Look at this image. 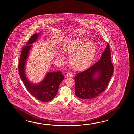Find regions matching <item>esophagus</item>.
<instances>
[{
	"label": "esophagus",
	"mask_w": 134,
	"mask_h": 134,
	"mask_svg": "<svg viewBox=\"0 0 134 134\" xmlns=\"http://www.w3.org/2000/svg\"><path fill=\"white\" fill-rule=\"evenodd\" d=\"M72 76H73V74L71 72H68L66 74L67 77H72Z\"/></svg>",
	"instance_id": "obj_1"
}]
</instances>
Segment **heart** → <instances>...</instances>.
I'll return each instance as SVG.
<instances>
[{"instance_id":"heart-1","label":"heart","mask_w":134,"mask_h":134,"mask_svg":"<svg viewBox=\"0 0 134 134\" xmlns=\"http://www.w3.org/2000/svg\"><path fill=\"white\" fill-rule=\"evenodd\" d=\"M62 51L67 55H71L69 64L76 71H82L91 65L96 54L95 45L92 42H86L82 38L73 39L66 42L62 46ZM59 58H63L64 55L58 52Z\"/></svg>"}]
</instances>
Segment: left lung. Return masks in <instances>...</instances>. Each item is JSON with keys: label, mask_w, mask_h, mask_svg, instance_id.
I'll list each match as a JSON object with an SVG mask.
<instances>
[{"label": "left lung", "mask_w": 134, "mask_h": 134, "mask_svg": "<svg viewBox=\"0 0 134 134\" xmlns=\"http://www.w3.org/2000/svg\"><path fill=\"white\" fill-rule=\"evenodd\" d=\"M110 45L107 44L100 58L92 66L74 77L76 96L85 100H92L107 88L113 74Z\"/></svg>", "instance_id": "8db88e82"}]
</instances>
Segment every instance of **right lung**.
<instances>
[{"label": "right lung", "mask_w": 134, "mask_h": 134, "mask_svg": "<svg viewBox=\"0 0 134 134\" xmlns=\"http://www.w3.org/2000/svg\"><path fill=\"white\" fill-rule=\"evenodd\" d=\"M39 34H34L31 36L26 46L22 49L18 65L20 78L28 92L40 101L47 102L55 97L58 90L61 82L64 79V76L60 71L48 73L45 79L38 85H34L27 80L25 73V65L29 51L32 45L38 38Z\"/></svg>", "instance_id": "1"}]
</instances>
